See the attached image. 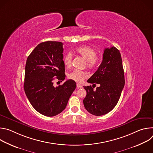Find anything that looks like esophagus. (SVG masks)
I'll return each instance as SVG.
<instances>
[{"instance_id": "esophagus-1", "label": "esophagus", "mask_w": 153, "mask_h": 153, "mask_svg": "<svg viewBox=\"0 0 153 153\" xmlns=\"http://www.w3.org/2000/svg\"><path fill=\"white\" fill-rule=\"evenodd\" d=\"M77 87L78 88H82V85H81L79 83H77Z\"/></svg>"}]
</instances>
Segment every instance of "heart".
Returning <instances> with one entry per match:
<instances>
[{
    "label": "heart",
    "mask_w": 153,
    "mask_h": 153,
    "mask_svg": "<svg viewBox=\"0 0 153 153\" xmlns=\"http://www.w3.org/2000/svg\"><path fill=\"white\" fill-rule=\"evenodd\" d=\"M75 52L86 60V65L89 69L93 70L97 67L100 57L99 56L96 55V51L94 49L89 46L83 45L77 47ZM72 54L70 53H67L63 58L65 66L68 68H70L72 65ZM87 76L88 75L86 72L80 70H74L68 74V78L76 82H82Z\"/></svg>",
    "instance_id": "obj_1"
}]
</instances>
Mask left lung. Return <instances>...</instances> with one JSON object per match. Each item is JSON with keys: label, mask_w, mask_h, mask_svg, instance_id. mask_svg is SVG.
<instances>
[{"label": "left lung", "mask_w": 153, "mask_h": 153, "mask_svg": "<svg viewBox=\"0 0 153 153\" xmlns=\"http://www.w3.org/2000/svg\"><path fill=\"white\" fill-rule=\"evenodd\" d=\"M87 82L93 85L83 86L86 91L83 99L86 110L97 116L110 112L117 105L125 85L122 60L119 50L114 47L104 50L101 64ZM96 83L99 87L94 91Z\"/></svg>", "instance_id": "obj_1"}]
</instances>
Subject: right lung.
I'll use <instances>...</instances> for the list:
<instances>
[{
  "mask_svg": "<svg viewBox=\"0 0 153 153\" xmlns=\"http://www.w3.org/2000/svg\"><path fill=\"white\" fill-rule=\"evenodd\" d=\"M63 51L60 42H42L26 62L24 86L26 96L37 112L48 117L65 110L76 87L75 81L71 79L62 85H53L55 79L60 82L65 79Z\"/></svg>",
  "mask_w": 153,
  "mask_h": 153,
  "instance_id": "right-lung-1",
  "label": "right lung"
}]
</instances>
